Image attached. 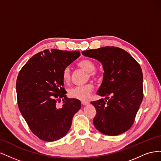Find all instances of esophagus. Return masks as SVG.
<instances>
[{"label":"esophagus","mask_w":161,"mask_h":161,"mask_svg":"<svg viewBox=\"0 0 161 161\" xmlns=\"http://www.w3.org/2000/svg\"><path fill=\"white\" fill-rule=\"evenodd\" d=\"M88 103H89V102H86V101H82L81 102V104L84 105V106H86V105L88 104Z\"/></svg>","instance_id":"esophagus-1"}]
</instances>
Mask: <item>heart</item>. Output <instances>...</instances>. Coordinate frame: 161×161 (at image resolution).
Returning <instances> with one entry per match:
<instances>
[{"label": "heart", "mask_w": 161, "mask_h": 161, "mask_svg": "<svg viewBox=\"0 0 161 161\" xmlns=\"http://www.w3.org/2000/svg\"><path fill=\"white\" fill-rule=\"evenodd\" d=\"M81 69H84L87 72H89V75L92 77H94L97 75V71L95 70L96 65L94 61L90 59H83L77 64ZM62 78L65 84H68L71 80V69L69 67H66L63 70ZM94 89V86L92 84H87L83 86H75L71 87L68 92L69 96L77 100H87L90 98L92 92Z\"/></svg>", "instance_id": "heart-1"}]
</instances>
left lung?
Segmentation results:
<instances>
[{
	"label": "left lung",
	"instance_id": "left-lung-1",
	"mask_svg": "<svg viewBox=\"0 0 161 161\" xmlns=\"http://www.w3.org/2000/svg\"><path fill=\"white\" fill-rule=\"evenodd\" d=\"M81 53L100 61L104 71L97 94L106 97L90 102L96 110L93 120L94 126L108 136L125 132L132 126L143 98L141 66L130 54L115 47Z\"/></svg>",
	"mask_w": 161,
	"mask_h": 161
}]
</instances>
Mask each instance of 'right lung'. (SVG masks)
Here are the masks:
<instances>
[{
	"label": "right lung",
	"instance_id": "add662e5",
	"mask_svg": "<svg viewBox=\"0 0 161 161\" xmlns=\"http://www.w3.org/2000/svg\"><path fill=\"white\" fill-rule=\"evenodd\" d=\"M79 51L45 50L35 55L20 71L17 80L18 106L31 130L39 138L53 142L63 138L81 102L68 98L62 73L79 58ZM64 101L61 108L56 103Z\"/></svg>",
	"mask_w": 161,
	"mask_h": 161
}]
</instances>
